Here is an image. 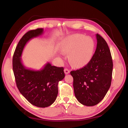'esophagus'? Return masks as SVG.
<instances>
[{"instance_id": "obj_1", "label": "esophagus", "mask_w": 128, "mask_h": 128, "mask_svg": "<svg viewBox=\"0 0 128 128\" xmlns=\"http://www.w3.org/2000/svg\"><path fill=\"white\" fill-rule=\"evenodd\" d=\"M64 72L65 74H68L70 73V70L68 69H64Z\"/></svg>"}]
</instances>
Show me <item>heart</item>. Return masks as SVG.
Masks as SVG:
<instances>
[{
    "mask_svg": "<svg viewBox=\"0 0 128 128\" xmlns=\"http://www.w3.org/2000/svg\"><path fill=\"white\" fill-rule=\"evenodd\" d=\"M60 50L69 54V60L74 67L85 66L93 57L95 43L93 38L81 34H75L65 38L60 45Z\"/></svg>",
    "mask_w": 128,
    "mask_h": 128,
    "instance_id": "heart-1",
    "label": "heart"
}]
</instances>
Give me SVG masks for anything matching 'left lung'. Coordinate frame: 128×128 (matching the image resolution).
<instances>
[{
    "label": "left lung",
    "instance_id": "obj_1",
    "mask_svg": "<svg viewBox=\"0 0 128 128\" xmlns=\"http://www.w3.org/2000/svg\"><path fill=\"white\" fill-rule=\"evenodd\" d=\"M96 48L90 62L76 71H71L75 96L82 105L92 106L99 103L110 87L113 62L108 44L96 34Z\"/></svg>",
    "mask_w": 128,
    "mask_h": 128
}]
</instances>
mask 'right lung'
Masks as SVG:
<instances>
[{
    "mask_svg": "<svg viewBox=\"0 0 128 128\" xmlns=\"http://www.w3.org/2000/svg\"><path fill=\"white\" fill-rule=\"evenodd\" d=\"M43 33V28L26 33L18 43L12 59L18 89L29 102L38 108H46L55 102L58 93V82L65 77L63 67L52 66L48 62L40 70L28 69L23 64L20 57L26 44Z\"/></svg>",
    "mask_w": 128,
    "mask_h": 128,
    "instance_id": "1",
    "label": "right lung"
}]
</instances>
